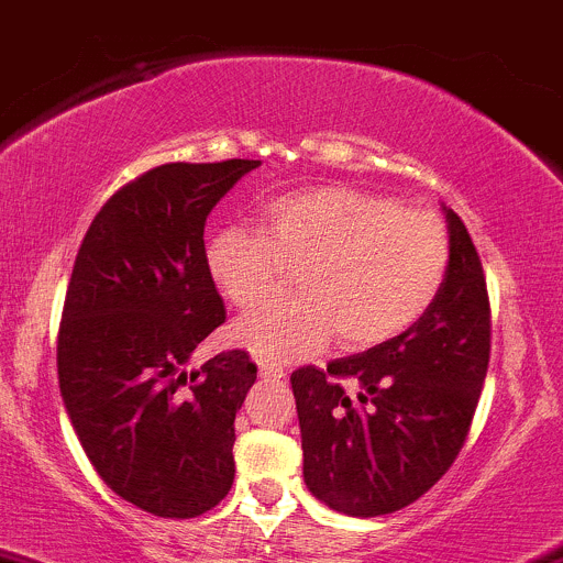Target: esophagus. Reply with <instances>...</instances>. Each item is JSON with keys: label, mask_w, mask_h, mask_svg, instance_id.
<instances>
[{"label": "esophagus", "mask_w": 563, "mask_h": 563, "mask_svg": "<svg viewBox=\"0 0 563 563\" xmlns=\"http://www.w3.org/2000/svg\"><path fill=\"white\" fill-rule=\"evenodd\" d=\"M260 376H263L265 382H282L284 376V368H279V366H271V363H260Z\"/></svg>", "instance_id": "esophagus-1"}]
</instances>
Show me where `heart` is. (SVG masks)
<instances>
[{"label": "heart", "instance_id": "obj_1", "mask_svg": "<svg viewBox=\"0 0 563 563\" xmlns=\"http://www.w3.org/2000/svg\"><path fill=\"white\" fill-rule=\"evenodd\" d=\"M202 257L239 309L279 295L298 271V298L263 306L233 328L254 357L282 363L317 352L333 330L346 350L407 333L437 303L453 243L433 213L328 184L271 197L260 208V230H217Z\"/></svg>", "mask_w": 563, "mask_h": 563}]
</instances>
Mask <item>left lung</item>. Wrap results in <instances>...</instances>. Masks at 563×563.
I'll use <instances>...</instances> for the list:
<instances>
[{"label":"left lung","instance_id":"obj_1","mask_svg":"<svg viewBox=\"0 0 563 563\" xmlns=\"http://www.w3.org/2000/svg\"><path fill=\"white\" fill-rule=\"evenodd\" d=\"M444 217L453 260L431 311L368 352L289 376L306 488L335 512L404 509L442 479L468 437L490 361V300L466 224L450 208Z\"/></svg>","mask_w":563,"mask_h":563}]
</instances>
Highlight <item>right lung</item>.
<instances>
[{
  "mask_svg": "<svg viewBox=\"0 0 563 563\" xmlns=\"http://www.w3.org/2000/svg\"><path fill=\"white\" fill-rule=\"evenodd\" d=\"M260 159L170 162L121 187L75 257L56 344L62 401L106 485L159 518H197L235 477L249 352L187 363L224 322L206 219Z\"/></svg>",
  "mask_w": 563,
  "mask_h": 563,
  "instance_id": "add662e5",
  "label": "right lung"
}]
</instances>
